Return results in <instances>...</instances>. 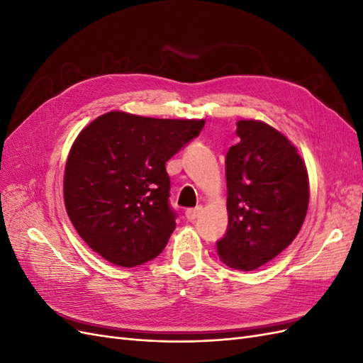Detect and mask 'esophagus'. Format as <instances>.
Returning a JSON list of instances; mask_svg holds the SVG:
<instances>
[{
  "instance_id": "1",
  "label": "esophagus",
  "mask_w": 363,
  "mask_h": 363,
  "mask_svg": "<svg viewBox=\"0 0 363 363\" xmlns=\"http://www.w3.org/2000/svg\"><path fill=\"white\" fill-rule=\"evenodd\" d=\"M201 212H203V207H201V206H199V207H194V208H188V211L184 212V215H186V218L191 219V221H192V219L199 218Z\"/></svg>"
}]
</instances>
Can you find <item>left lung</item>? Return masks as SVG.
Returning <instances> with one entry per match:
<instances>
[{
	"instance_id": "obj_1",
	"label": "left lung",
	"mask_w": 363,
	"mask_h": 363,
	"mask_svg": "<svg viewBox=\"0 0 363 363\" xmlns=\"http://www.w3.org/2000/svg\"><path fill=\"white\" fill-rule=\"evenodd\" d=\"M239 142L225 157V236L218 256L227 267L255 271L291 245L309 207V175L292 142L263 121L236 123Z\"/></svg>"
}]
</instances>
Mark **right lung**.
<instances>
[{"instance_id": "right-lung-1", "label": "right lung", "mask_w": 363, "mask_h": 363, "mask_svg": "<svg viewBox=\"0 0 363 363\" xmlns=\"http://www.w3.org/2000/svg\"><path fill=\"white\" fill-rule=\"evenodd\" d=\"M204 124L112 111L75 138L63 175L65 207L77 233L103 259L131 268L167 247L175 213L164 164Z\"/></svg>"}]
</instances>
